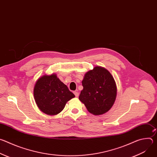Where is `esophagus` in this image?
Instances as JSON below:
<instances>
[{
  "label": "esophagus",
  "instance_id": "esophagus-1",
  "mask_svg": "<svg viewBox=\"0 0 157 157\" xmlns=\"http://www.w3.org/2000/svg\"><path fill=\"white\" fill-rule=\"evenodd\" d=\"M73 93H74V94H75V95L76 97H78V96H79V93H78V92H77V91H74Z\"/></svg>",
  "mask_w": 157,
  "mask_h": 157
}]
</instances>
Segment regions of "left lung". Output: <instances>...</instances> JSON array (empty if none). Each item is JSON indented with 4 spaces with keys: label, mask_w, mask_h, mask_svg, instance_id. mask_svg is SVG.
I'll use <instances>...</instances> for the list:
<instances>
[{
    "label": "left lung",
    "mask_w": 157,
    "mask_h": 157,
    "mask_svg": "<svg viewBox=\"0 0 157 157\" xmlns=\"http://www.w3.org/2000/svg\"><path fill=\"white\" fill-rule=\"evenodd\" d=\"M82 85L79 99L91 114L102 115L113 107L117 96V86L107 70L95 66L84 75Z\"/></svg>",
    "instance_id": "obj_1"
}]
</instances>
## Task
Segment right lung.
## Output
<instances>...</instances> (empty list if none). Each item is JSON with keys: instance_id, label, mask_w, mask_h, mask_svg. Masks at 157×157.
I'll use <instances>...</instances> for the list:
<instances>
[{"instance_id": "1", "label": "right lung", "mask_w": 157, "mask_h": 157, "mask_svg": "<svg viewBox=\"0 0 157 157\" xmlns=\"http://www.w3.org/2000/svg\"><path fill=\"white\" fill-rule=\"evenodd\" d=\"M33 95L39 109L49 116L60 113L66 102L75 97L55 73L44 75L38 79L34 86Z\"/></svg>"}]
</instances>
